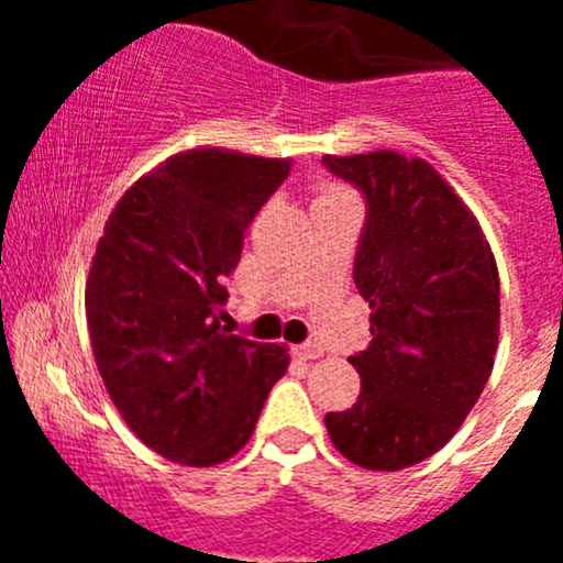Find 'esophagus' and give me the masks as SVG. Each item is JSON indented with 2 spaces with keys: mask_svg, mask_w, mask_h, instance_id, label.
Masks as SVG:
<instances>
[{
  "mask_svg": "<svg viewBox=\"0 0 563 563\" xmlns=\"http://www.w3.org/2000/svg\"><path fill=\"white\" fill-rule=\"evenodd\" d=\"M294 354H297L299 360H318V356H323V349L318 343H302L294 349Z\"/></svg>",
  "mask_w": 563,
  "mask_h": 563,
  "instance_id": "1",
  "label": "esophagus"
}]
</instances>
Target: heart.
Here are the masks:
<instances>
[{
  "instance_id": "1",
  "label": "heart",
  "mask_w": 563,
  "mask_h": 563,
  "mask_svg": "<svg viewBox=\"0 0 563 563\" xmlns=\"http://www.w3.org/2000/svg\"><path fill=\"white\" fill-rule=\"evenodd\" d=\"M332 198H349V196H345L340 187H332V185L321 187V198H318V201H332Z\"/></svg>"
}]
</instances>
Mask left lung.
Here are the masks:
<instances>
[{
  "label": "left lung",
  "instance_id": "8db88e82",
  "mask_svg": "<svg viewBox=\"0 0 563 563\" xmlns=\"http://www.w3.org/2000/svg\"><path fill=\"white\" fill-rule=\"evenodd\" d=\"M365 192L354 283L371 305V345L349 356L356 402L327 413L334 450L371 471L439 452L493 371L501 288L493 250L455 187L422 157L378 150L323 155Z\"/></svg>",
  "mask_w": 563,
  "mask_h": 563
}]
</instances>
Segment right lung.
Returning <instances> with one entry per match:
<instances>
[{
	"mask_svg": "<svg viewBox=\"0 0 563 563\" xmlns=\"http://www.w3.org/2000/svg\"><path fill=\"white\" fill-rule=\"evenodd\" d=\"M291 157L198 146L124 190L87 280L92 354L113 406L157 455L207 468L253 435L288 371L283 345L220 327L223 277Z\"/></svg>",
	"mask_w": 563,
	"mask_h": 563,
	"instance_id": "right-lung-1",
	"label": "right lung"
}]
</instances>
